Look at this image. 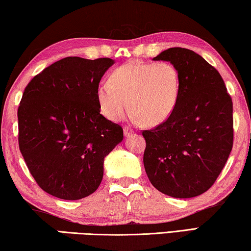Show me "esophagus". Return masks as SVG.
I'll return each mask as SVG.
<instances>
[{
    "label": "esophagus",
    "mask_w": 251,
    "mask_h": 251,
    "mask_svg": "<svg viewBox=\"0 0 251 251\" xmlns=\"http://www.w3.org/2000/svg\"><path fill=\"white\" fill-rule=\"evenodd\" d=\"M123 133H125V137H129V135L133 133V130L128 128V126H125V128H123Z\"/></svg>",
    "instance_id": "1"
}]
</instances>
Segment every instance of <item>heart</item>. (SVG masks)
<instances>
[{
	"mask_svg": "<svg viewBox=\"0 0 251 251\" xmlns=\"http://www.w3.org/2000/svg\"><path fill=\"white\" fill-rule=\"evenodd\" d=\"M181 79L178 69L169 62L150 63L133 60L113 70L109 82L97 89L102 114L119 122L133 114L145 126L161 125L178 104Z\"/></svg>",
	"mask_w": 251,
	"mask_h": 251,
	"instance_id": "obj_1",
	"label": "heart"
}]
</instances>
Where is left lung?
Listing matches in <instances>:
<instances>
[{"instance_id":"8db88e82","label":"left lung","mask_w":251,"mask_h":251,"mask_svg":"<svg viewBox=\"0 0 251 251\" xmlns=\"http://www.w3.org/2000/svg\"><path fill=\"white\" fill-rule=\"evenodd\" d=\"M153 60L178 69L181 90L167 121L142 132L143 164L160 192L192 198L215 183L231 152L232 101L219 72L196 52L170 48Z\"/></svg>"}]
</instances>
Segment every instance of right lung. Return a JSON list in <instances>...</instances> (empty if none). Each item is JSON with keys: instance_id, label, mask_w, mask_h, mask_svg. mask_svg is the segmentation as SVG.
Here are the masks:
<instances>
[{"instance_id": "add662e5", "label": "right lung", "mask_w": 251, "mask_h": 251, "mask_svg": "<svg viewBox=\"0 0 251 251\" xmlns=\"http://www.w3.org/2000/svg\"><path fill=\"white\" fill-rule=\"evenodd\" d=\"M114 60L69 56L26 85L18 110L19 146L45 192L79 200L97 190L104 158L123 130L100 113L97 89Z\"/></svg>"}]
</instances>
